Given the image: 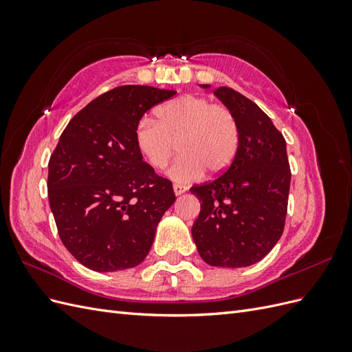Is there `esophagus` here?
Segmentation results:
<instances>
[{
  "label": "esophagus",
  "mask_w": 352,
  "mask_h": 352,
  "mask_svg": "<svg viewBox=\"0 0 352 352\" xmlns=\"http://www.w3.org/2000/svg\"><path fill=\"white\" fill-rule=\"evenodd\" d=\"M173 190H175L176 195H182L184 192H186V190H188V186L186 185H180V184H175L173 185Z\"/></svg>",
  "instance_id": "1"
}]
</instances>
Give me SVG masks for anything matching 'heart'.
I'll return each instance as SVG.
<instances>
[{
  "mask_svg": "<svg viewBox=\"0 0 352 352\" xmlns=\"http://www.w3.org/2000/svg\"><path fill=\"white\" fill-rule=\"evenodd\" d=\"M157 120L144 117L135 131L138 150L155 170L164 168L176 154L168 176L189 182L202 176L220 175L232 164L239 148V124L233 111L206 97L182 95L158 107Z\"/></svg>",
  "mask_w": 352,
  "mask_h": 352,
  "instance_id": "b5f03b06",
  "label": "heart"
}]
</instances>
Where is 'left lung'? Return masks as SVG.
<instances>
[{
    "instance_id": "8db88e82",
    "label": "left lung",
    "mask_w": 352,
    "mask_h": 352,
    "mask_svg": "<svg viewBox=\"0 0 352 352\" xmlns=\"http://www.w3.org/2000/svg\"><path fill=\"white\" fill-rule=\"evenodd\" d=\"M214 95L235 114L241 140L225 172L189 189L201 202L192 238L207 264L247 267L263 260L283 233L291 186L286 141L270 117L238 91L220 87Z\"/></svg>"
}]
</instances>
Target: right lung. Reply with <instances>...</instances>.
<instances>
[{
	"label": "right lung",
	"mask_w": 352,
	"mask_h": 352,
	"mask_svg": "<svg viewBox=\"0 0 352 352\" xmlns=\"http://www.w3.org/2000/svg\"><path fill=\"white\" fill-rule=\"evenodd\" d=\"M142 85L100 95L63 131L48 163V198L63 245L85 267L141 264L176 197L138 150L135 131L154 105L175 97Z\"/></svg>",
	"instance_id": "add662e5"
}]
</instances>
